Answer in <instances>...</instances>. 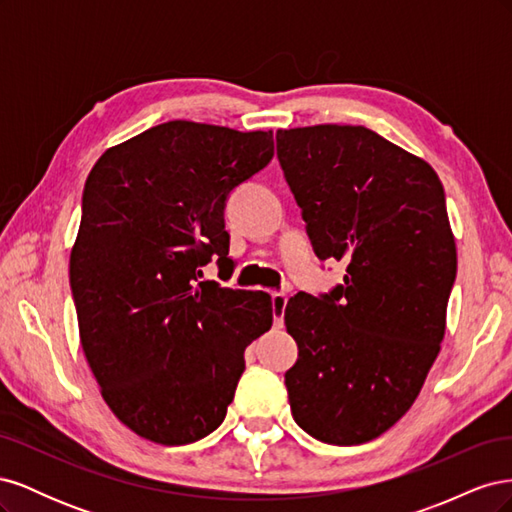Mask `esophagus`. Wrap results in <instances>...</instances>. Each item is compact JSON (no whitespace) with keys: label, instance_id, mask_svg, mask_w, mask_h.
Masks as SVG:
<instances>
[{"label":"esophagus","instance_id":"obj_1","mask_svg":"<svg viewBox=\"0 0 512 512\" xmlns=\"http://www.w3.org/2000/svg\"><path fill=\"white\" fill-rule=\"evenodd\" d=\"M288 303V294L286 292H273L271 294V305H273V320L277 327H282L284 324V309Z\"/></svg>","mask_w":512,"mask_h":512}]
</instances>
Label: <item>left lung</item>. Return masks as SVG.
Listing matches in <instances>:
<instances>
[{"instance_id": "1", "label": "left lung", "mask_w": 512, "mask_h": 512, "mask_svg": "<svg viewBox=\"0 0 512 512\" xmlns=\"http://www.w3.org/2000/svg\"><path fill=\"white\" fill-rule=\"evenodd\" d=\"M277 160L320 260L344 284L284 309L299 359L290 410L309 436L354 446L404 416L440 352L457 250L444 188L425 160L363 126L277 130Z\"/></svg>"}]
</instances>
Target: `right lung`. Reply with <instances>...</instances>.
<instances>
[{"mask_svg": "<svg viewBox=\"0 0 512 512\" xmlns=\"http://www.w3.org/2000/svg\"><path fill=\"white\" fill-rule=\"evenodd\" d=\"M273 158V132L166 121L111 147L83 190L70 286L87 363L119 421L164 446L224 421L267 292L200 282L228 258V194Z\"/></svg>", "mask_w": 512, "mask_h": 512, "instance_id": "right-lung-1", "label": "right lung"}]
</instances>
